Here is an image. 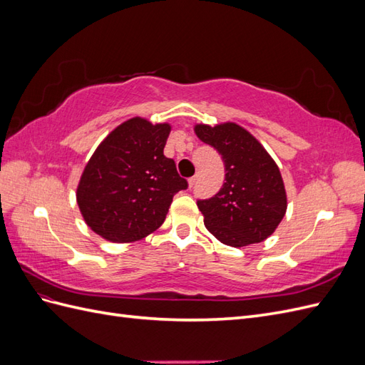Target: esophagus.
<instances>
[{"label": "esophagus", "mask_w": 365, "mask_h": 365, "mask_svg": "<svg viewBox=\"0 0 365 365\" xmlns=\"http://www.w3.org/2000/svg\"><path fill=\"white\" fill-rule=\"evenodd\" d=\"M197 178H200V175H197V173H196V175H193L192 178L189 180V185H190V187H193V185L197 182Z\"/></svg>", "instance_id": "esophagus-1"}]
</instances>
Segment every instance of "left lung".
Listing matches in <instances>:
<instances>
[{
  "label": "left lung",
  "instance_id": "8db88e82",
  "mask_svg": "<svg viewBox=\"0 0 365 365\" xmlns=\"http://www.w3.org/2000/svg\"><path fill=\"white\" fill-rule=\"evenodd\" d=\"M195 132L222 155L227 172L222 189L208 200H197L207 230L236 248L269 237L288 207L277 164L236 123L196 125Z\"/></svg>",
  "mask_w": 365,
  "mask_h": 365
}]
</instances>
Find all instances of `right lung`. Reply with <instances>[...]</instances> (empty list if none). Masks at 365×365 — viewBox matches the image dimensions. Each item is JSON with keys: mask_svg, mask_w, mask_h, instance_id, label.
<instances>
[{"mask_svg": "<svg viewBox=\"0 0 365 365\" xmlns=\"http://www.w3.org/2000/svg\"><path fill=\"white\" fill-rule=\"evenodd\" d=\"M169 134V125L135 117L97 148L77 187V204L94 233L125 244L164 222L173 196L189 187L163 153Z\"/></svg>", "mask_w": 365, "mask_h": 365, "instance_id": "obj_1", "label": "right lung"}]
</instances>
